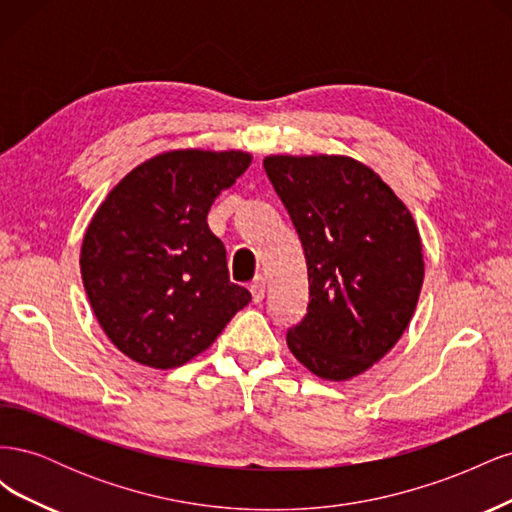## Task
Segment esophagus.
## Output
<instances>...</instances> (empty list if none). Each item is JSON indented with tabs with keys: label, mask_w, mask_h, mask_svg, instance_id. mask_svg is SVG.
Listing matches in <instances>:
<instances>
[{
	"label": "esophagus",
	"mask_w": 512,
	"mask_h": 512,
	"mask_svg": "<svg viewBox=\"0 0 512 512\" xmlns=\"http://www.w3.org/2000/svg\"><path fill=\"white\" fill-rule=\"evenodd\" d=\"M250 292H252V301L260 303L265 299V280H262V277H256V280L250 284Z\"/></svg>",
	"instance_id": "1"
}]
</instances>
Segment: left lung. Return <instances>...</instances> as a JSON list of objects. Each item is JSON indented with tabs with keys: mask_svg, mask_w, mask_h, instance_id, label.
I'll use <instances>...</instances> for the list:
<instances>
[{
	"mask_svg": "<svg viewBox=\"0 0 512 512\" xmlns=\"http://www.w3.org/2000/svg\"><path fill=\"white\" fill-rule=\"evenodd\" d=\"M262 166L307 265V312L286 344L312 374L350 380L397 344L414 314L425 275L416 224L352 158L269 156Z\"/></svg>",
	"mask_w": 512,
	"mask_h": 512,
	"instance_id": "1",
	"label": "left lung"
}]
</instances>
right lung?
Wrapping results in <instances>:
<instances>
[{
    "instance_id": "1",
    "label": "right lung",
    "mask_w": 512,
    "mask_h": 512,
    "mask_svg": "<svg viewBox=\"0 0 512 512\" xmlns=\"http://www.w3.org/2000/svg\"><path fill=\"white\" fill-rule=\"evenodd\" d=\"M243 151L179 149L136 166L106 196L81 275L108 339L132 361L173 369L207 350L252 301L230 282L207 215L250 166Z\"/></svg>"
}]
</instances>
